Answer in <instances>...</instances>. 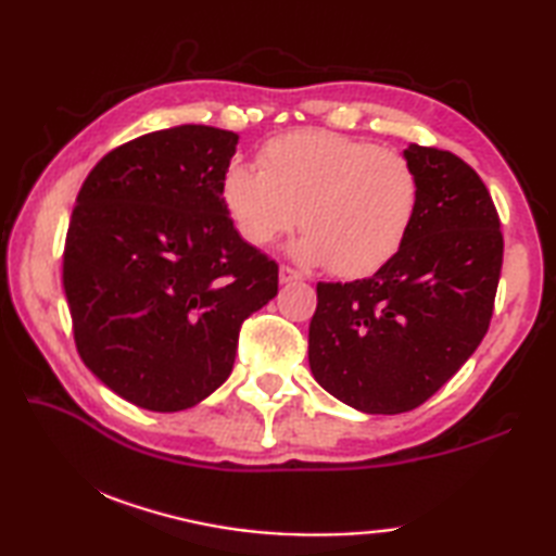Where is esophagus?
<instances>
[{"instance_id":"esophagus-1","label":"esophagus","mask_w":556,"mask_h":556,"mask_svg":"<svg viewBox=\"0 0 556 556\" xmlns=\"http://www.w3.org/2000/svg\"><path fill=\"white\" fill-rule=\"evenodd\" d=\"M303 279V275L299 269H293V267H289V265H281L279 267V281L281 285H291V281H301Z\"/></svg>"}]
</instances>
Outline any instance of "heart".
Returning a JSON list of instances; mask_svg holds the SVG:
<instances>
[{
    "label": "heart",
    "instance_id": "heart-1",
    "mask_svg": "<svg viewBox=\"0 0 556 556\" xmlns=\"http://www.w3.org/2000/svg\"><path fill=\"white\" fill-rule=\"evenodd\" d=\"M260 169L233 162L219 195L236 231L265 248L296 224V255L337 277H368L406 243L420 179L406 155L344 134L305 128L267 140Z\"/></svg>",
    "mask_w": 556,
    "mask_h": 556
}]
</instances>
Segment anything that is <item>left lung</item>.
Here are the masks:
<instances>
[{
	"instance_id": "1",
	"label": "left lung",
	"mask_w": 556,
	"mask_h": 556,
	"mask_svg": "<svg viewBox=\"0 0 556 556\" xmlns=\"http://www.w3.org/2000/svg\"><path fill=\"white\" fill-rule=\"evenodd\" d=\"M420 179L401 251L368 279L320 281L308 332L315 380L363 413H406L458 372L488 334L502 275L497 207L454 152L408 146Z\"/></svg>"
}]
</instances>
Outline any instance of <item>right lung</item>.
<instances>
[{
  "mask_svg": "<svg viewBox=\"0 0 556 556\" xmlns=\"http://www.w3.org/2000/svg\"><path fill=\"white\" fill-rule=\"evenodd\" d=\"M233 131L186 124L108 152L64 243L78 356L134 406L200 404L233 368L243 320L277 296L279 265L248 245L219 184Z\"/></svg>",
  "mask_w": 556,
  "mask_h": 556,
  "instance_id": "obj_1",
  "label": "right lung"
}]
</instances>
